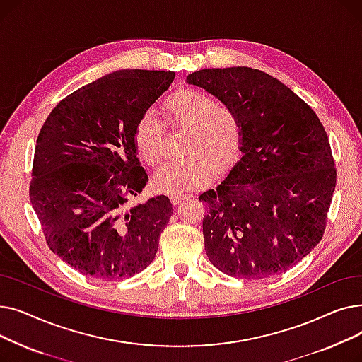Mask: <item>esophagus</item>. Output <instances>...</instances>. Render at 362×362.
<instances>
[{
	"instance_id": "1",
	"label": "esophagus",
	"mask_w": 362,
	"mask_h": 362,
	"mask_svg": "<svg viewBox=\"0 0 362 362\" xmlns=\"http://www.w3.org/2000/svg\"><path fill=\"white\" fill-rule=\"evenodd\" d=\"M186 198H191V195H187V194H177V195H171V197H170V201L173 202V204H179V202H182L183 199H186Z\"/></svg>"
}]
</instances>
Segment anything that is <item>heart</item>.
Listing matches in <instances>:
<instances>
[{
    "mask_svg": "<svg viewBox=\"0 0 362 362\" xmlns=\"http://www.w3.org/2000/svg\"><path fill=\"white\" fill-rule=\"evenodd\" d=\"M163 112L170 126L187 129L185 158L163 164L152 177L156 191L177 195L205 186L216 171L238 160L243 145V122L238 110L220 104L211 93L180 88L167 97ZM133 142L141 160L149 165L161 161L164 123L154 111H145L133 129Z\"/></svg>",
    "mask_w": 362,
    "mask_h": 362,
    "instance_id": "b5f03b06",
    "label": "heart"
}]
</instances>
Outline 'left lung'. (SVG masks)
<instances>
[{"label": "left lung", "instance_id": "obj_1", "mask_svg": "<svg viewBox=\"0 0 362 362\" xmlns=\"http://www.w3.org/2000/svg\"><path fill=\"white\" fill-rule=\"evenodd\" d=\"M186 81L235 107L243 122L242 157L199 197L208 204V259L239 279L289 270L326 230L336 167L325 127L305 101L261 70L204 69Z\"/></svg>", "mask_w": 362, "mask_h": 362}]
</instances>
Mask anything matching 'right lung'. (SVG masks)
<instances>
[{
  "label": "right lung",
  "mask_w": 362,
  "mask_h": 362,
  "mask_svg": "<svg viewBox=\"0 0 362 362\" xmlns=\"http://www.w3.org/2000/svg\"><path fill=\"white\" fill-rule=\"evenodd\" d=\"M175 71L119 70L49 112L36 139L29 197L49 250L82 274L119 280L156 258L173 214L165 195L127 205L148 176L133 129Z\"/></svg>",
  "instance_id": "1"
}]
</instances>
